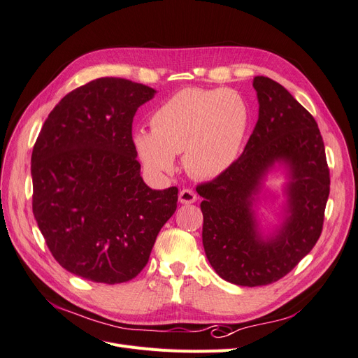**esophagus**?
I'll return each instance as SVG.
<instances>
[{
  "instance_id": "1",
  "label": "esophagus",
  "mask_w": 358,
  "mask_h": 358,
  "mask_svg": "<svg viewBox=\"0 0 358 358\" xmlns=\"http://www.w3.org/2000/svg\"><path fill=\"white\" fill-rule=\"evenodd\" d=\"M179 201H180L182 204H191V203H194V201H197V194L194 192L192 189H188V188L182 189V191L179 192Z\"/></svg>"
}]
</instances>
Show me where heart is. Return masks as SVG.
Listing matches in <instances>:
<instances>
[{
    "label": "heart",
    "mask_w": 358,
    "mask_h": 358,
    "mask_svg": "<svg viewBox=\"0 0 358 358\" xmlns=\"http://www.w3.org/2000/svg\"><path fill=\"white\" fill-rule=\"evenodd\" d=\"M248 107L231 90L185 88L161 103L150 128L133 131V146L149 173L166 176L175 170L176 154L200 179L218 178L233 164L243 143Z\"/></svg>",
    "instance_id": "heart-1"
}]
</instances>
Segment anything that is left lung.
<instances>
[{
	"mask_svg": "<svg viewBox=\"0 0 358 358\" xmlns=\"http://www.w3.org/2000/svg\"><path fill=\"white\" fill-rule=\"evenodd\" d=\"M252 85L258 121L243 154L222 175L197 187L206 257L222 279L242 287L276 282L312 251L330 192L326 149L315 119L278 82L257 76ZM276 165L287 175L285 220L264 236L255 204Z\"/></svg>",
	"mask_w": 358,
	"mask_h": 358,
	"instance_id": "8db88e82",
	"label": "left lung"
}]
</instances>
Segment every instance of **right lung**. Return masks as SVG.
Returning a JSON list of instances; mask_svg holds the SVG:
<instances>
[{
	"label": "right lung",
	"mask_w": 358,
	"mask_h": 358,
	"mask_svg": "<svg viewBox=\"0 0 358 358\" xmlns=\"http://www.w3.org/2000/svg\"><path fill=\"white\" fill-rule=\"evenodd\" d=\"M155 90L101 78L55 106L32 149V213L53 258L92 282L121 284L148 264L178 206V188H149L133 117Z\"/></svg>",
	"instance_id": "1"
}]
</instances>
